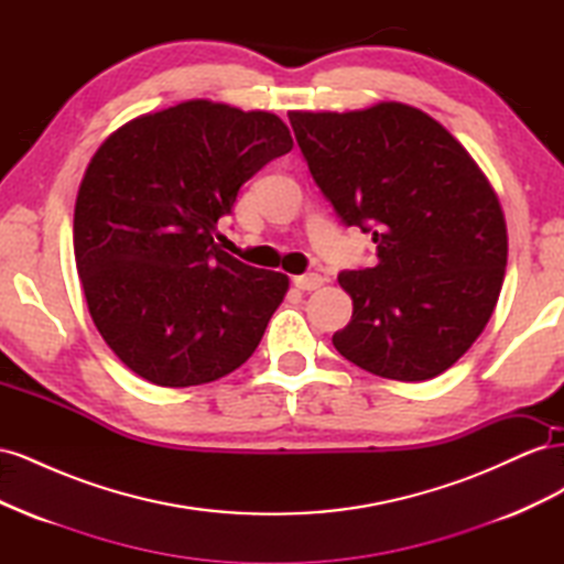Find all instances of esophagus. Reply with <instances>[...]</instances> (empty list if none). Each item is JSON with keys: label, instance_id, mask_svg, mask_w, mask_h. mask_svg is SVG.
Masks as SVG:
<instances>
[{"label": "esophagus", "instance_id": "1", "mask_svg": "<svg viewBox=\"0 0 564 564\" xmlns=\"http://www.w3.org/2000/svg\"><path fill=\"white\" fill-rule=\"evenodd\" d=\"M294 284H296V289H301V292H315V289H319L324 284V278L317 275V272H308V275L294 278Z\"/></svg>", "mask_w": 564, "mask_h": 564}]
</instances>
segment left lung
Masks as SVG:
<instances>
[{"label": "left lung", "instance_id": "left-lung-1", "mask_svg": "<svg viewBox=\"0 0 564 564\" xmlns=\"http://www.w3.org/2000/svg\"><path fill=\"white\" fill-rule=\"evenodd\" d=\"M311 174L346 226L371 232L377 265L338 284L352 317L334 348L383 379L447 371L482 334L506 275V218L491 183L419 108L292 110Z\"/></svg>", "mask_w": 564, "mask_h": 564}]
</instances>
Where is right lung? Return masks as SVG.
I'll return each instance as SVG.
<instances>
[{"label":"right lung","mask_w":564,"mask_h":564,"mask_svg":"<svg viewBox=\"0 0 564 564\" xmlns=\"http://www.w3.org/2000/svg\"><path fill=\"white\" fill-rule=\"evenodd\" d=\"M294 148L278 115L183 100L100 143L75 202V263L96 329L141 379L187 388L242 367L289 278L214 242L261 166Z\"/></svg>","instance_id":"obj_1"}]
</instances>
